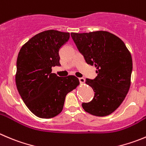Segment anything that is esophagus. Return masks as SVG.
I'll use <instances>...</instances> for the list:
<instances>
[{
	"mask_svg": "<svg viewBox=\"0 0 146 146\" xmlns=\"http://www.w3.org/2000/svg\"><path fill=\"white\" fill-rule=\"evenodd\" d=\"M78 80H79V81H80V83H83L85 82V79L83 78H79Z\"/></svg>",
	"mask_w": 146,
	"mask_h": 146,
	"instance_id": "obj_1",
	"label": "esophagus"
}]
</instances>
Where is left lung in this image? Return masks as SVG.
Listing matches in <instances>:
<instances>
[{
    "instance_id": "1",
    "label": "left lung",
    "mask_w": 146,
    "mask_h": 146,
    "mask_svg": "<svg viewBox=\"0 0 146 146\" xmlns=\"http://www.w3.org/2000/svg\"><path fill=\"white\" fill-rule=\"evenodd\" d=\"M71 37L90 66L96 67L98 76L86 82L94 91L88 103H83L86 112L96 116L112 113L125 99L131 86L132 57L123 40L107 31L76 33Z\"/></svg>"
}]
</instances>
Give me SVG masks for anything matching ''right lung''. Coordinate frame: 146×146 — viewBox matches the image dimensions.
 <instances>
[{"label": "right lung", "mask_w": 146, "mask_h": 146, "mask_svg": "<svg viewBox=\"0 0 146 146\" xmlns=\"http://www.w3.org/2000/svg\"><path fill=\"white\" fill-rule=\"evenodd\" d=\"M69 38V33L43 31L31 38L18 53L17 89L28 108L39 118L58 115L66 95L79 84L76 76L58 77L51 73L52 67L60 66L59 50Z\"/></svg>", "instance_id": "right-lung-1"}]
</instances>
